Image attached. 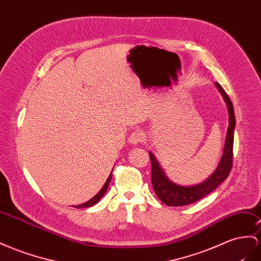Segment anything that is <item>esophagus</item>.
Segmentation results:
<instances>
[{"mask_svg":"<svg viewBox=\"0 0 261 261\" xmlns=\"http://www.w3.org/2000/svg\"><path fill=\"white\" fill-rule=\"evenodd\" d=\"M146 138V135L140 130H135L134 133H132V135L128 138V143L132 145H137L140 142H143V140Z\"/></svg>","mask_w":261,"mask_h":261,"instance_id":"obj_1","label":"esophagus"}]
</instances>
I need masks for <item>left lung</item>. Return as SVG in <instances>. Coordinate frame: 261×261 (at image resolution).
Wrapping results in <instances>:
<instances>
[{
  "mask_svg": "<svg viewBox=\"0 0 261 261\" xmlns=\"http://www.w3.org/2000/svg\"><path fill=\"white\" fill-rule=\"evenodd\" d=\"M218 92L223 96V100L227 107L228 112V127L226 139H225L224 149L214 172L207 179L195 186H179L169 179L163 168L159 165L154 154L149 151L151 161V183L158 199L163 201L168 206H183L201 200L204 196L210 194L226 180L233 166V145H234V130L236 119L234 114L233 103L224 89L217 82L214 83Z\"/></svg>",
  "mask_w": 261,
  "mask_h": 261,
  "instance_id": "obj_1",
  "label": "left lung"
}]
</instances>
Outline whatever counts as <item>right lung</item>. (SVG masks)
<instances>
[{
	"instance_id": "add662e5",
	"label": "right lung",
	"mask_w": 261,
	"mask_h": 261,
	"mask_svg": "<svg viewBox=\"0 0 261 261\" xmlns=\"http://www.w3.org/2000/svg\"><path fill=\"white\" fill-rule=\"evenodd\" d=\"M111 179H112V172L110 173V175H109V178H108L107 182L104 183V186L102 187V189L100 190V191H98V193H97V194H95V195L93 196V198L91 199V200H89L88 202L83 203V204H80V205H74L73 207L79 208V207H90V206H93V205H95V204L102 199V196L105 194V192L108 191V188H109V185H110V182H111Z\"/></svg>"
}]
</instances>
